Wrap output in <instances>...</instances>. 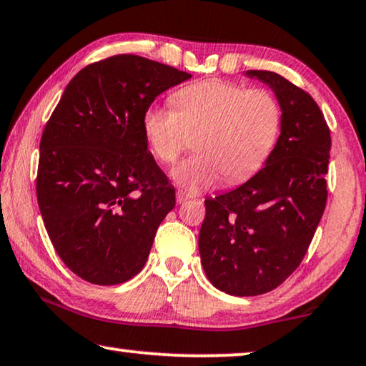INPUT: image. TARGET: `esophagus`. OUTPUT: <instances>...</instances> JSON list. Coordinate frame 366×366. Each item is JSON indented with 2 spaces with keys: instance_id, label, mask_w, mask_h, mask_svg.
Returning a JSON list of instances; mask_svg holds the SVG:
<instances>
[{
  "instance_id": "esophagus-1",
  "label": "esophagus",
  "mask_w": 366,
  "mask_h": 366,
  "mask_svg": "<svg viewBox=\"0 0 366 366\" xmlns=\"http://www.w3.org/2000/svg\"><path fill=\"white\" fill-rule=\"evenodd\" d=\"M176 199H177V204H182V202H185V200L189 199V195L184 194V192H177L176 194Z\"/></svg>"
}]
</instances>
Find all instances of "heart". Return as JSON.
Here are the masks:
<instances>
[{
	"label": "heart",
	"instance_id": "obj_1",
	"mask_svg": "<svg viewBox=\"0 0 366 366\" xmlns=\"http://www.w3.org/2000/svg\"><path fill=\"white\" fill-rule=\"evenodd\" d=\"M172 109L149 106L142 114V134L149 151L162 166H171L195 132V156L172 172L185 192L214 187L224 176L239 184L259 171L282 131L284 111L274 92L249 89L225 79L184 86L171 96Z\"/></svg>",
	"mask_w": 366,
	"mask_h": 366
}]
</instances>
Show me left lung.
<instances>
[{"mask_svg": "<svg viewBox=\"0 0 366 366\" xmlns=\"http://www.w3.org/2000/svg\"><path fill=\"white\" fill-rule=\"evenodd\" d=\"M279 97L282 132L265 166L205 199L199 252L207 279L237 297L262 295L302 264L325 210L332 137L313 97L272 71H247Z\"/></svg>", "mask_w": 366, "mask_h": 366, "instance_id": "left-lung-1", "label": "left lung"}]
</instances>
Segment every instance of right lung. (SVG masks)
<instances>
[{
  "mask_svg": "<svg viewBox=\"0 0 366 366\" xmlns=\"http://www.w3.org/2000/svg\"><path fill=\"white\" fill-rule=\"evenodd\" d=\"M190 74L136 54L81 69L46 122L36 194L66 267L96 285H117L146 265L176 190L147 151L142 114Z\"/></svg>",
  "mask_w": 366,
  "mask_h": 366,
  "instance_id": "1",
  "label": "right lung"
}]
</instances>
